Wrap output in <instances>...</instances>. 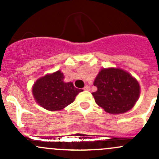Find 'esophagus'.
Here are the masks:
<instances>
[{
	"label": "esophagus",
	"mask_w": 159,
	"mask_h": 159,
	"mask_svg": "<svg viewBox=\"0 0 159 159\" xmlns=\"http://www.w3.org/2000/svg\"><path fill=\"white\" fill-rule=\"evenodd\" d=\"M90 89H91V88H90V86L89 85H86L85 87L84 88V90H85V91H90Z\"/></svg>",
	"instance_id": "34e87169"
}]
</instances>
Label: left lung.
Returning a JSON list of instances; mask_svg holds the SVG:
<instances>
[{"label":"left lung","instance_id":"8db88e82","mask_svg":"<svg viewBox=\"0 0 159 159\" xmlns=\"http://www.w3.org/2000/svg\"><path fill=\"white\" fill-rule=\"evenodd\" d=\"M96 103L110 114H122L133 108L140 94V85L129 73L120 68H102L94 81Z\"/></svg>","mask_w":159,"mask_h":159}]
</instances>
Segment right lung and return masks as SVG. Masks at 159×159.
Segmentation results:
<instances>
[{"instance_id":"right-lung-1","label":"right lung","mask_w":159,"mask_h":159,"mask_svg":"<svg viewBox=\"0 0 159 159\" xmlns=\"http://www.w3.org/2000/svg\"><path fill=\"white\" fill-rule=\"evenodd\" d=\"M81 89L72 82L65 83L61 70L44 75L36 81L32 89L34 98L38 105L48 111H60L75 101Z\"/></svg>"}]
</instances>
